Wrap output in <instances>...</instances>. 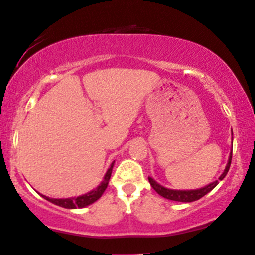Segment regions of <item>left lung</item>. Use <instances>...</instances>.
Returning a JSON list of instances; mask_svg holds the SVG:
<instances>
[{
    "instance_id": "left-lung-1",
    "label": "left lung",
    "mask_w": 255,
    "mask_h": 255,
    "mask_svg": "<svg viewBox=\"0 0 255 255\" xmlns=\"http://www.w3.org/2000/svg\"><path fill=\"white\" fill-rule=\"evenodd\" d=\"M231 162H232V152H231V155H229L228 162H227V166L225 168V171H223V173L220 176L219 180H215V182L210 183L209 185L204 186V188H201V189H196V190H172V189L164 188V186L155 182V180L151 177H148V180H149V184H151L152 188L154 189L155 191H157L160 196H162L164 198L171 199V201L185 202V203H188V202H194V201H197V199H199V198H202L203 196H205L208 194V192H210L211 190L215 188L217 184H219L220 180H222L223 178L226 177V174L228 173L229 167H231Z\"/></svg>"
}]
</instances>
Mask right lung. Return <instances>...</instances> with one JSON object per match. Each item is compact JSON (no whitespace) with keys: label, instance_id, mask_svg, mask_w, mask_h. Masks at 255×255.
Segmentation results:
<instances>
[{"label":"right lung","instance_id":"1","mask_svg":"<svg viewBox=\"0 0 255 255\" xmlns=\"http://www.w3.org/2000/svg\"><path fill=\"white\" fill-rule=\"evenodd\" d=\"M114 162L115 161L112 162V165H110L108 171H107L106 176L103 178V182L101 183L96 189H94L93 191L88 192V194L78 196V197H71V198H50L45 195H41V196L45 199H47L48 202H51V203L59 205V207L66 208V209H77V208H84L87 207V205L93 204L94 202H96L97 199L103 195V192L106 191L107 186H108L110 176H112Z\"/></svg>","mask_w":255,"mask_h":255}]
</instances>
